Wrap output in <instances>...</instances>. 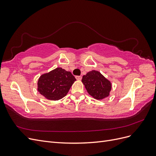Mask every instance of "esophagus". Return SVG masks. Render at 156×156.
Wrapping results in <instances>:
<instances>
[{
	"label": "esophagus",
	"mask_w": 156,
	"mask_h": 156,
	"mask_svg": "<svg viewBox=\"0 0 156 156\" xmlns=\"http://www.w3.org/2000/svg\"><path fill=\"white\" fill-rule=\"evenodd\" d=\"M75 78H76L77 80H81L82 79V76H79V75H77V76H75Z\"/></svg>",
	"instance_id": "obj_1"
}]
</instances>
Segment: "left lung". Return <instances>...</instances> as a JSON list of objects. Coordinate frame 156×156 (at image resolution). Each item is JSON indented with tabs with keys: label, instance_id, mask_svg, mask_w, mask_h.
<instances>
[{
	"label": "left lung",
	"instance_id": "8db88e82",
	"mask_svg": "<svg viewBox=\"0 0 156 156\" xmlns=\"http://www.w3.org/2000/svg\"><path fill=\"white\" fill-rule=\"evenodd\" d=\"M82 82L90 95L97 100H102L109 94L111 84L98 71L89 72L83 75Z\"/></svg>",
	"mask_w": 156,
	"mask_h": 156
}]
</instances>
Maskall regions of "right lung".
I'll return each mask as SVG.
<instances>
[{"instance_id": "obj_1", "label": "right lung", "mask_w": 156, "mask_h": 156, "mask_svg": "<svg viewBox=\"0 0 156 156\" xmlns=\"http://www.w3.org/2000/svg\"><path fill=\"white\" fill-rule=\"evenodd\" d=\"M75 81L72 73L58 68L41 75L37 82V90L48 100H58L66 95Z\"/></svg>"}]
</instances>
